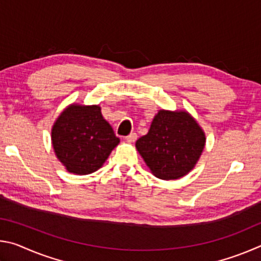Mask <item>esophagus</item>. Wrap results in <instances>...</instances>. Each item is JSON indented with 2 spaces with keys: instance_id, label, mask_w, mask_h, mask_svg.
<instances>
[{
  "instance_id": "34e87169",
  "label": "esophagus",
  "mask_w": 261,
  "mask_h": 261,
  "mask_svg": "<svg viewBox=\"0 0 261 261\" xmlns=\"http://www.w3.org/2000/svg\"><path fill=\"white\" fill-rule=\"evenodd\" d=\"M137 139V135L136 134H130L129 136L125 137V140L127 141V143H135Z\"/></svg>"
}]
</instances>
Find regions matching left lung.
I'll return each mask as SVG.
<instances>
[{"label":"left lung","instance_id":"obj_1","mask_svg":"<svg viewBox=\"0 0 261 261\" xmlns=\"http://www.w3.org/2000/svg\"><path fill=\"white\" fill-rule=\"evenodd\" d=\"M205 144L204 130L187 110L160 109L136 148L155 177L171 180L193 169Z\"/></svg>","mask_w":261,"mask_h":261}]
</instances>
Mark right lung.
Listing matches in <instances>:
<instances>
[{"instance_id": "obj_1", "label": "right lung", "mask_w": 261, "mask_h": 261, "mask_svg": "<svg viewBox=\"0 0 261 261\" xmlns=\"http://www.w3.org/2000/svg\"><path fill=\"white\" fill-rule=\"evenodd\" d=\"M118 144L120 138L103 118L99 105H69L51 127L56 158L69 173L76 175L100 169Z\"/></svg>"}]
</instances>
